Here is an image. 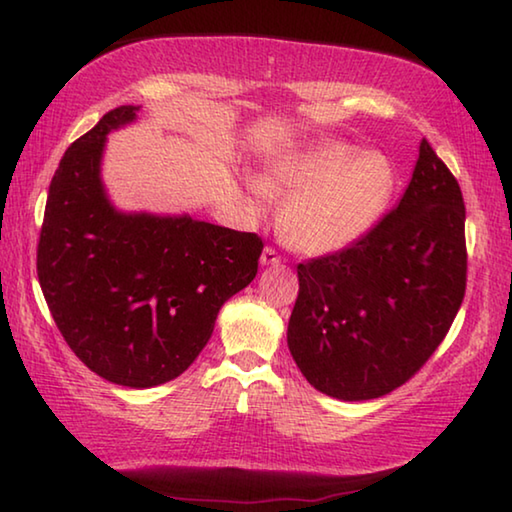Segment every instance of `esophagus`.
Returning <instances> with one entry per match:
<instances>
[{"label": "esophagus", "instance_id": "obj_1", "mask_svg": "<svg viewBox=\"0 0 512 512\" xmlns=\"http://www.w3.org/2000/svg\"><path fill=\"white\" fill-rule=\"evenodd\" d=\"M259 262H262L264 266H277V264L282 262V257L277 255V250H275V248H264L262 259H259Z\"/></svg>", "mask_w": 512, "mask_h": 512}]
</instances>
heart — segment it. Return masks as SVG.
I'll return each mask as SVG.
<instances>
[{
  "label": "heart",
  "instance_id": "heart-1",
  "mask_svg": "<svg viewBox=\"0 0 512 512\" xmlns=\"http://www.w3.org/2000/svg\"><path fill=\"white\" fill-rule=\"evenodd\" d=\"M257 207L271 203V189L291 194L280 216L282 235L309 255L350 248L375 228L397 189V169L381 151L329 140L277 158L268 183L248 178Z\"/></svg>",
  "mask_w": 512,
  "mask_h": 512
}]
</instances>
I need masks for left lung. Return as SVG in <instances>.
I'll use <instances>...</instances> for the list:
<instances>
[{
    "mask_svg": "<svg viewBox=\"0 0 512 512\" xmlns=\"http://www.w3.org/2000/svg\"><path fill=\"white\" fill-rule=\"evenodd\" d=\"M465 280L461 187L422 140L400 205L357 244L298 264L291 357L316 391L336 400L391 393L443 343Z\"/></svg>",
    "mask_w": 512,
    "mask_h": 512,
    "instance_id": "1",
    "label": "left lung"
}]
</instances>
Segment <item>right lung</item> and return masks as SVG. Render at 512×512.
Here are the masks:
<instances>
[{"label":"right lung","instance_id":"1","mask_svg":"<svg viewBox=\"0 0 512 512\" xmlns=\"http://www.w3.org/2000/svg\"><path fill=\"white\" fill-rule=\"evenodd\" d=\"M137 106L106 112L51 178L38 280L72 352L112 384L176 379L210 341L223 302L257 275L262 239L189 214L119 212L101 183L108 133Z\"/></svg>","mask_w":512,"mask_h":512}]
</instances>
